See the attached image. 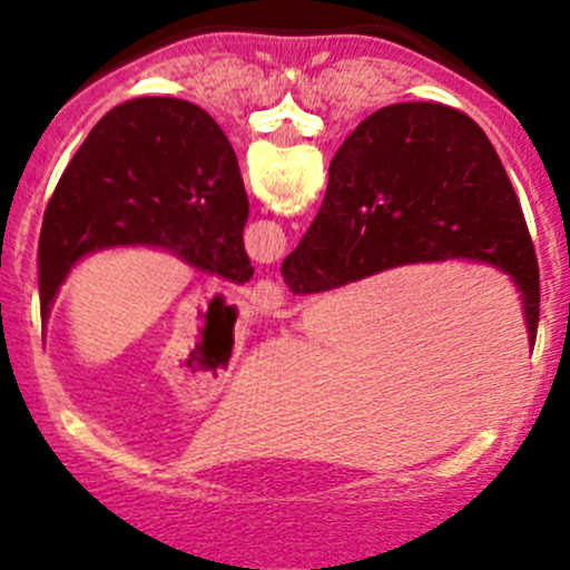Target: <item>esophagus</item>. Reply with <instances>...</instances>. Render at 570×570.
I'll use <instances>...</instances> for the list:
<instances>
[{
  "label": "esophagus",
  "instance_id": "esophagus-1",
  "mask_svg": "<svg viewBox=\"0 0 570 570\" xmlns=\"http://www.w3.org/2000/svg\"><path fill=\"white\" fill-rule=\"evenodd\" d=\"M250 301L258 312H275V308L284 306V289H281V284H275V281L264 278L253 286Z\"/></svg>",
  "mask_w": 570,
  "mask_h": 570
}]
</instances>
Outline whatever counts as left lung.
Segmentation results:
<instances>
[{"mask_svg": "<svg viewBox=\"0 0 570 570\" xmlns=\"http://www.w3.org/2000/svg\"><path fill=\"white\" fill-rule=\"evenodd\" d=\"M245 220L237 154L209 112L168 96L118 105L90 129L43 212L40 320L79 258L126 245L168 250L245 284Z\"/></svg>", "mask_w": 570, "mask_h": 570, "instance_id": "obj_1", "label": "left lung"}]
</instances>
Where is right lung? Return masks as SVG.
Wrapping results in <instances>:
<instances>
[{
  "label": "right lung",
  "mask_w": 570,
  "mask_h": 570,
  "mask_svg": "<svg viewBox=\"0 0 570 570\" xmlns=\"http://www.w3.org/2000/svg\"><path fill=\"white\" fill-rule=\"evenodd\" d=\"M446 258L510 275L534 344L538 258L502 159L461 109L405 101L372 112L342 142L325 200L281 275L295 295H314Z\"/></svg>",
  "instance_id": "1"
}]
</instances>
